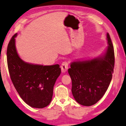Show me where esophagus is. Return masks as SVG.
<instances>
[{"label":"esophagus","instance_id":"obj_1","mask_svg":"<svg viewBox=\"0 0 126 126\" xmlns=\"http://www.w3.org/2000/svg\"><path fill=\"white\" fill-rule=\"evenodd\" d=\"M68 68V63L66 61L63 62L62 63V65H61L62 72L64 73L65 72H67Z\"/></svg>","mask_w":126,"mask_h":126}]
</instances>
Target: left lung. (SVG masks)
<instances>
[{
  "label": "left lung",
  "instance_id": "obj_1",
  "mask_svg": "<svg viewBox=\"0 0 126 126\" xmlns=\"http://www.w3.org/2000/svg\"><path fill=\"white\" fill-rule=\"evenodd\" d=\"M107 49L103 55L95 58L71 63L68 73L72 79V93L78 103L91 106L104 95L112 79L114 52L112 42L107 34Z\"/></svg>",
  "mask_w": 126,
  "mask_h": 126
}]
</instances>
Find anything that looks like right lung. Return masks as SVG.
<instances>
[{
	"instance_id": "add662e5",
	"label": "right lung",
	"mask_w": 126,
	"mask_h": 126,
	"mask_svg": "<svg viewBox=\"0 0 126 126\" xmlns=\"http://www.w3.org/2000/svg\"><path fill=\"white\" fill-rule=\"evenodd\" d=\"M14 35L7 51V64L12 83L23 100L36 108L47 107L52 99L53 87L61 73L59 64L43 65L24 62L18 54Z\"/></svg>"
}]
</instances>
